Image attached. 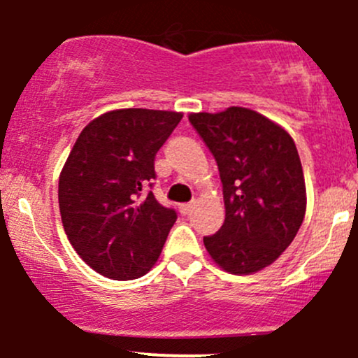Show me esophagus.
Segmentation results:
<instances>
[{
	"instance_id": "obj_1",
	"label": "esophagus",
	"mask_w": 358,
	"mask_h": 358,
	"mask_svg": "<svg viewBox=\"0 0 358 358\" xmlns=\"http://www.w3.org/2000/svg\"><path fill=\"white\" fill-rule=\"evenodd\" d=\"M194 208H196V202H185V204H180V213L182 215H190Z\"/></svg>"
}]
</instances>
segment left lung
Masks as SVG:
<instances>
[{
	"label": "left lung",
	"mask_w": 358,
	"mask_h": 358,
	"mask_svg": "<svg viewBox=\"0 0 358 358\" xmlns=\"http://www.w3.org/2000/svg\"><path fill=\"white\" fill-rule=\"evenodd\" d=\"M218 164L225 222L204 246L220 268L248 275L272 265L292 243L306 211L294 140L244 107L189 115Z\"/></svg>",
	"instance_id": "8db88e82"
}]
</instances>
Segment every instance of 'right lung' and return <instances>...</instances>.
Returning <instances> with one entry per match:
<instances>
[{"label": "right lung", "mask_w": 358, "mask_h": 358, "mask_svg": "<svg viewBox=\"0 0 358 358\" xmlns=\"http://www.w3.org/2000/svg\"><path fill=\"white\" fill-rule=\"evenodd\" d=\"M182 112L110 110L93 119L76 140L59 178V206L72 248L102 275H145L161 255L175 209L152 190L154 159Z\"/></svg>", "instance_id": "add662e5"}]
</instances>
